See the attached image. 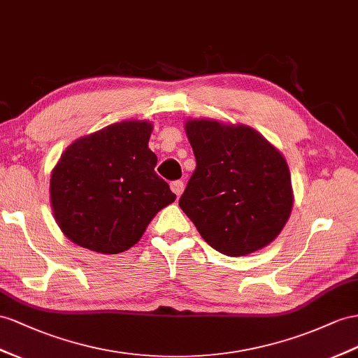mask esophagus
Returning <instances> with one entry per match:
<instances>
[{"label": "esophagus", "instance_id": "obj_1", "mask_svg": "<svg viewBox=\"0 0 358 358\" xmlns=\"http://www.w3.org/2000/svg\"><path fill=\"white\" fill-rule=\"evenodd\" d=\"M171 190L176 194L177 196H180L182 194V190H185V182H182L181 180H176L171 182Z\"/></svg>", "mask_w": 358, "mask_h": 358}]
</instances>
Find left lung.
<instances>
[{"instance_id": "left-lung-1", "label": "left lung", "mask_w": 358, "mask_h": 358, "mask_svg": "<svg viewBox=\"0 0 358 358\" xmlns=\"http://www.w3.org/2000/svg\"><path fill=\"white\" fill-rule=\"evenodd\" d=\"M196 168L178 201L203 239L239 257L269 245L286 225L292 182L280 151L250 127L186 124Z\"/></svg>"}]
</instances>
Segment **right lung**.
Returning a JSON list of instances; mask_svg holds the SVG:
<instances>
[{"label":"right lung","mask_w":358,"mask_h":358,"mask_svg":"<svg viewBox=\"0 0 358 358\" xmlns=\"http://www.w3.org/2000/svg\"><path fill=\"white\" fill-rule=\"evenodd\" d=\"M151 130L150 122L113 124L63 152L50 192L54 216L69 241L101 254L127 251L155 213L176 201L154 171Z\"/></svg>","instance_id":"1"}]
</instances>
